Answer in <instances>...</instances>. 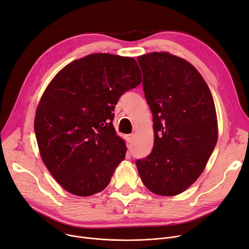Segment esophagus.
Returning <instances> with one entry per match:
<instances>
[{
  "label": "esophagus",
  "mask_w": 249,
  "mask_h": 249,
  "mask_svg": "<svg viewBox=\"0 0 249 249\" xmlns=\"http://www.w3.org/2000/svg\"><path fill=\"white\" fill-rule=\"evenodd\" d=\"M126 137V140L128 143H131L133 141V138H134V135L133 134H128L125 136Z\"/></svg>",
  "instance_id": "34e87169"
}]
</instances>
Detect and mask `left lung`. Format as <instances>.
I'll use <instances>...</instances> for the list:
<instances>
[{"instance_id": "8db88e82", "label": "left lung", "mask_w": 249, "mask_h": 249, "mask_svg": "<svg viewBox=\"0 0 249 249\" xmlns=\"http://www.w3.org/2000/svg\"><path fill=\"white\" fill-rule=\"evenodd\" d=\"M143 90L153 116L154 144L136 160L144 186L160 196H176L193 185L218 139L215 104L200 72L168 52L138 56Z\"/></svg>"}]
</instances>
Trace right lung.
I'll list each match as a JSON object with an SVG mask.
<instances>
[{
	"instance_id": "1",
	"label": "right lung",
	"mask_w": 249,
	"mask_h": 249,
	"mask_svg": "<svg viewBox=\"0 0 249 249\" xmlns=\"http://www.w3.org/2000/svg\"><path fill=\"white\" fill-rule=\"evenodd\" d=\"M140 83L134 58L110 53L76 59L50 82L34 130L44 164L65 191L88 197L109 185L127 150L116 134L113 111Z\"/></svg>"
}]
</instances>
